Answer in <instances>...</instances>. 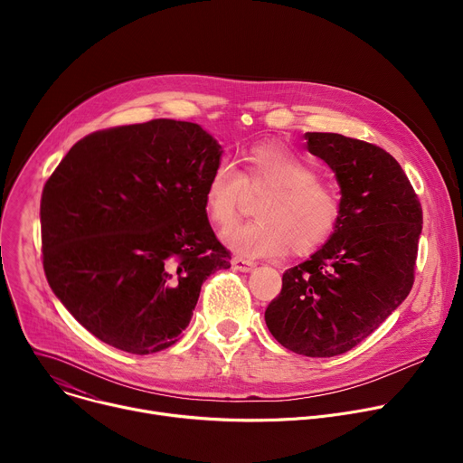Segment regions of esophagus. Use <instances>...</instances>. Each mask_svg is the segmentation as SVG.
I'll list each match as a JSON object with an SVG mask.
<instances>
[{
    "label": "esophagus",
    "instance_id": "obj_1",
    "mask_svg": "<svg viewBox=\"0 0 463 463\" xmlns=\"http://www.w3.org/2000/svg\"><path fill=\"white\" fill-rule=\"evenodd\" d=\"M231 263H232V269H234V271H240V273H249V271H252V268H254V261L243 260V258H238V256H234V258L231 260Z\"/></svg>",
    "mask_w": 463,
    "mask_h": 463
}]
</instances>
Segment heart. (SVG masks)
Wrapping results in <instances>:
<instances>
[{
    "label": "heart",
    "instance_id": "heart-1",
    "mask_svg": "<svg viewBox=\"0 0 463 463\" xmlns=\"http://www.w3.org/2000/svg\"><path fill=\"white\" fill-rule=\"evenodd\" d=\"M247 192L268 195L258 203L256 222L225 236L245 258L313 252L332 240L345 216L341 188L318 179L313 163L280 143L250 146L241 172L225 161L216 165L203 190L207 218L218 229L232 227Z\"/></svg>",
    "mask_w": 463,
    "mask_h": 463
}]
</instances>
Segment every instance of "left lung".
<instances>
[{"mask_svg":"<svg viewBox=\"0 0 463 463\" xmlns=\"http://www.w3.org/2000/svg\"><path fill=\"white\" fill-rule=\"evenodd\" d=\"M304 137L335 172L345 216L332 240L284 273L266 324L295 354L334 357L375 332L411 293L423 213L403 168L383 148L320 131Z\"/></svg>","mask_w":463,"mask_h":463,"instance_id":"8db88e82","label":"left lung"}]
</instances>
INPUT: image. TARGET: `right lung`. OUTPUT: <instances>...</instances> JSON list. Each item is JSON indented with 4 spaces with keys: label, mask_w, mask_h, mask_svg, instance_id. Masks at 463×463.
<instances>
[{
    "label": "right lung",
    "mask_w": 463,
    "mask_h": 463,
    "mask_svg": "<svg viewBox=\"0 0 463 463\" xmlns=\"http://www.w3.org/2000/svg\"><path fill=\"white\" fill-rule=\"evenodd\" d=\"M220 157L200 124L156 118L86 136L47 179V282L102 343L136 355L172 346L202 284L231 268L203 205Z\"/></svg>",
    "instance_id": "right-lung-1"
}]
</instances>
